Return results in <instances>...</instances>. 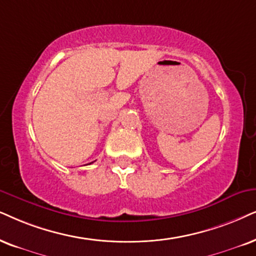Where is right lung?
Masks as SVG:
<instances>
[{
	"instance_id": "right-lung-1",
	"label": "right lung",
	"mask_w": 256,
	"mask_h": 256,
	"mask_svg": "<svg viewBox=\"0 0 256 256\" xmlns=\"http://www.w3.org/2000/svg\"><path fill=\"white\" fill-rule=\"evenodd\" d=\"M92 163H93V162H92Z\"/></svg>"
}]
</instances>
